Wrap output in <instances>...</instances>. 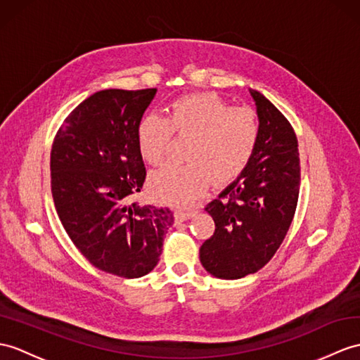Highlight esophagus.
Returning <instances> with one entry per match:
<instances>
[{"instance_id": "esophagus-1", "label": "esophagus", "mask_w": 360, "mask_h": 360, "mask_svg": "<svg viewBox=\"0 0 360 360\" xmlns=\"http://www.w3.org/2000/svg\"><path fill=\"white\" fill-rule=\"evenodd\" d=\"M191 216H193V212H188V210H178L176 213H174V218H176V221H179V222L190 219Z\"/></svg>"}]
</instances>
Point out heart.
<instances>
[{
    "label": "heart",
    "instance_id": "b5f03b06",
    "mask_svg": "<svg viewBox=\"0 0 360 360\" xmlns=\"http://www.w3.org/2000/svg\"><path fill=\"white\" fill-rule=\"evenodd\" d=\"M174 135L190 139L187 162L169 164L150 178V190L164 202L188 205L214 184L230 182L245 170L261 138V121L250 107H233L214 94L179 98L167 120L147 115L138 125L141 156L152 165L170 155Z\"/></svg>",
    "mask_w": 360,
    "mask_h": 360
}]
</instances>
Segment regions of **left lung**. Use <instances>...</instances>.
<instances>
[{"mask_svg":"<svg viewBox=\"0 0 360 360\" xmlns=\"http://www.w3.org/2000/svg\"><path fill=\"white\" fill-rule=\"evenodd\" d=\"M261 121L252 161L205 207L214 233L199 248L204 269L221 279L256 273L278 252L295 218L300 186L297 138L269 99L250 90Z\"/></svg>","mask_w":360,"mask_h":360,"instance_id":"obj_1","label":"left lung"}]
</instances>
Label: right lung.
<instances>
[{
  "label": "right lung",
  "mask_w": 360,
  "mask_h": 360,
  "mask_svg": "<svg viewBox=\"0 0 360 360\" xmlns=\"http://www.w3.org/2000/svg\"><path fill=\"white\" fill-rule=\"evenodd\" d=\"M156 89H107L64 120L50 152L56 213L81 255L125 279L152 271L174 218L169 207L130 202L146 181L138 125Z\"/></svg>",
  "instance_id": "1"
}]
</instances>
